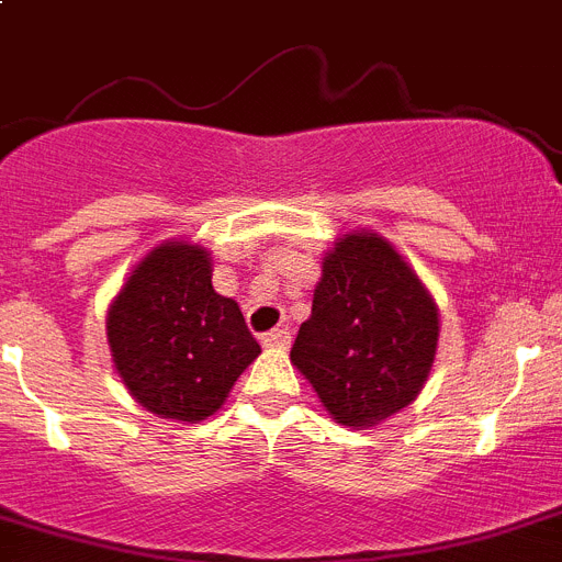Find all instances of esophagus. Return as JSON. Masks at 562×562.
Returning a JSON list of instances; mask_svg holds the SVG:
<instances>
[{
    "instance_id": "34e87169",
    "label": "esophagus",
    "mask_w": 562,
    "mask_h": 562,
    "mask_svg": "<svg viewBox=\"0 0 562 562\" xmlns=\"http://www.w3.org/2000/svg\"><path fill=\"white\" fill-rule=\"evenodd\" d=\"M262 344H266V347H274V350H285V347H291V330H288V327H274V330H269L262 336Z\"/></svg>"
}]
</instances>
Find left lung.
I'll use <instances>...</instances> for the list:
<instances>
[{
    "instance_id": "1",
    "label": "left lung",
    "mask_w": 562,
    "mask_h": 562,
    "mask_svg": "<svg viewBox=\"0 0 562 562\" xmlns=\"http://www.w3.org/2000/svg\"><path fill=\"white\" fill-rule=\"evenodd\" d=\"M437 336V305L417 274L383 237L358 232L325 257L291 361L333 419L367 428L417 397Z\"/></svg>"
}]
</instances>
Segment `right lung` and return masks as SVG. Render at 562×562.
I'll list each match as a JSON object with an SVG mask.
<instances>
[{"label": "right lung", "mask_w": 562, "mask_h": 562, "mask_svg": "<svg viewBox=\"0 0 562 562\" xmlns=\"http://www.w3.org/2000/svg\"><path fill=\"white\" fill-rule=\"evenodd\" d=\"M105 330L136 403L184 423L218 412L260 356L237 302L212 288L210 255L190 244L159 246L136 266Z\"/></svg>", "instance_id": "obj_1"}]
</instances>
